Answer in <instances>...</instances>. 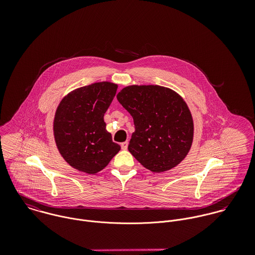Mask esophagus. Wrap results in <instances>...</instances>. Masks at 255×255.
I'll return each instance as SVG.
<instances>
[{
    "label": "esophagus",
    "mask_w": 255,
    "mask_h": 255,
    "mask_svg": "<svg viewBox=\"0 0 255 255\" xmlns=\"http://www.w3.org/2000/svg\"><path fill=\"white\" fill-rule=\"evenodd\" d=\"M128 141H125V142L121 143V147H122V149H123V150H127V149H128Z\"/></svg>",
    "instance_id": "esophagus-1"
}]
</instances>
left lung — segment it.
Masks as SVG:
<instances>
[{
	"label": "left lung",
	"mask_w": 255,
	"mask_h": 255,
	"mask_svg": "<svg viewBox=\"0 0 255 255\" xmlns=\"http://www.w3.org/2000/svg\"><path fill=\"white\" fill-rule=\"evenodd\" d=\"M118 101L133 119L128 151L146 169L162 173L179 165L193 139V121L186 103L170 88L131 85Z\"/></svg>",
	"instance_id": "obj_1"
}]
</instances>
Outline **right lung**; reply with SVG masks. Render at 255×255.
<instances>
[{
  "mask_svg": "<svg viewBox=\"0 0 255 255\" xmlns=\"http://www.w3.org/2000/svg\"><path fill=\"white\" fill-rule=\"evenodd\" d=\"M117 88V84L107 81L77 88L61 101L56 111V144L63 158L80 172H100L121 150L113 142L104 122Z\"/></svg>",
  "mask_w": 255,
  "mask_h": 255,
  "instance_id": "add662e5",
  "label": "right lung"
}]
</instances>
